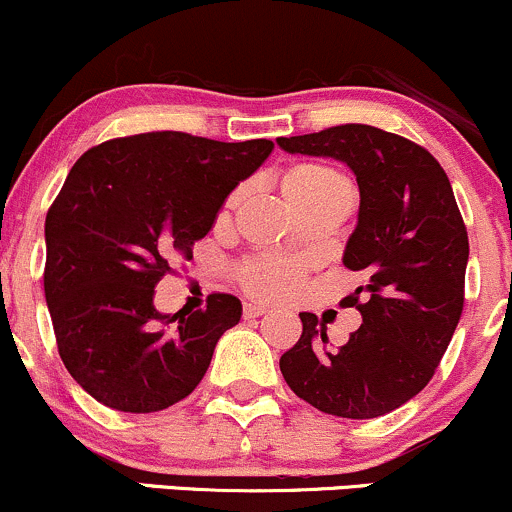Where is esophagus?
<instances>
[{"instance_id": "1", "label": "esophagus", "mask_w": 512, "mask_h": 512, "mask_svg": "<svg viewBox=\"0 0 512 512\" xmlns=\"http://www.w3.org/2000/svg\"><path fill=\"white\" fill-rule=\"evenodd\" d=\"M265 313H267V308L260 306V303H245V306H243V316L247 320L260 318V316H265Z\"/></svg>"}]
</instances>
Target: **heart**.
Segmentation results:
<instances>
[{
    "instance_id": "heart-1",
    "label": "heart",
    "mask_w": 512,
    "mask_h": 512,
    "mask_svg": "<svg viewBox=\"0 0 512 512\" xmlns=\"http://www.w3.org/2000/svg\"><path fill=\"white\" fill-rule=\"evenodd\" d=\"M282 192L296 213L325 204H350L352 184L345 174L323 162H299L282 174ZM238 204V192L230 194L221 218ZM238 282L250 296L265 301L289 299L301 289L303 267L282 257H257L238 267Z\"/></svg>"
}]
</instances>
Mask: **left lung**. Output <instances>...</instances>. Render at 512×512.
<instances>
[{"label": "left lung", "mask_w": 512, "mask_h": 512, "mask_svg": "<svg viewBox=\"0 0 512 512\" xmlns=\"http://www.w3.org/2000/svg\"><path fill=\"white\" fill-rule=\"evenodd\" d=\"M291 155L333 157L357 177V228L345 262L367 284L345 306L362 325L340 350L313 313L279 359L296 396L338 418L369 420L396 411L428 386L464 308L469 235L445 170L413 140L364 123L277 138Z\"/></svg>", "instance_id": "1"}]
</instances>
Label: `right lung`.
Listing matches in <instances>:
<instances>
[{"mask_svg": "<svg viewBox=\"0 0 512 512\" xmlns=\"http://www.w3.org/2000/svg\"><path fill=\"white\" fill-rule=\"evenodd\" d=\"M265 138L221 143L153 131L94 145L67 174L46 216V303L72 379L123 413L165 411L209 369L243 306L155 308V286L213 228L228 194L272 153Z\"/></svg>", "mask_w": 512, "mask_h": 512, "instance_id": "1", "label": "right lung"}]
</instances>
